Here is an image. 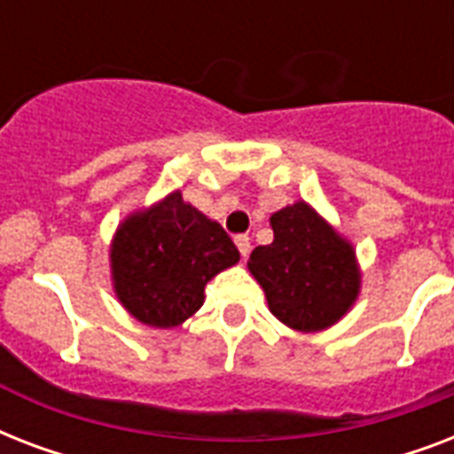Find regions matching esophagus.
I'll return each instance as SVG.
<instances>
[{"mask_svg":"<svg viewBox=\"0 0 454 454\" xmlns=\"http://www.w3.org/2000/svg\"><path fill=\"white\" fill-rule=\"evenodd\" d=\"M235 245H238L242 256H247L249 252H252V242H249L247 235H235Z\"/></svg>","mask_w":454,"mask_h":454,"instance_id":"obj_1","label":"esophagus"}]
</instances>
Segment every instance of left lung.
<instances>
[{"label": "left lung", "instance_id": "1", "mask_svg": "<svg viewBox=\"0 0 454 454\" xmlns=\"http://www.w3.org/2000/svg\"><path fill=\"white\" fill-rule=\"evenodd\" d=\"M276 240L249 254V270L278 320L317 332L337 323L358 297L356 254L306 202L270 216Z\"/></svg>", "mask_w": 454, "mask_h": 454}]
</instances>
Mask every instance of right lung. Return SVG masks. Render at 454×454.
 Wrapping results in <instances>:
<instances>
[{
  "mask_svg": "<svg viewBox=\"0 0 454 454\" xmlns=\"http://www.w3.org/2000/svg\"><path fill=\"white\" fill-rule=\"evenodd\" d=\"M115 292L131 316L153 327H176L205 301V285L233 266L231 235L185 205L181 192L134 214L113 242Z\"/></svg>",
  "mask_w": 454,
  "mask_h": 454,
  "instance_id": "right-lung-1",
  "label": "right lung"
}]
</instances>
